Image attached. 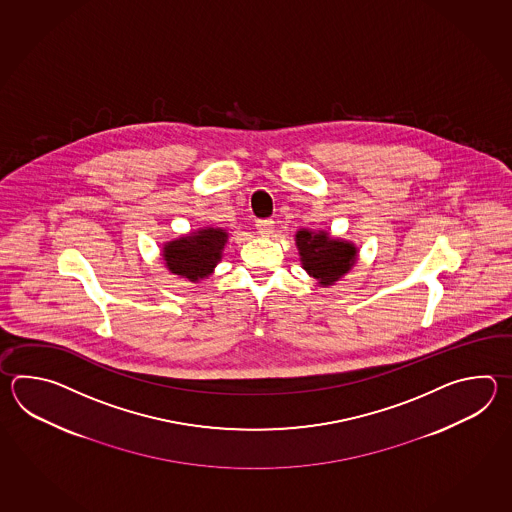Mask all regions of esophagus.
I'll use <instances>...</instances> for the list:
<instances>
[{
	"label": "esophagus",
	"mask_w": 512,
	"mask_h": 512,
	"mask_svg": "<svg viewBox=\"0 0 512 512\" xmlns=\"http://www.w3.org/2000/svg\"><path fill=\"white\" fill-rule=\"evenodd\" d=\"M256 229L260 232L261 236H271L274 232V221L272 219H258L256 221Z\"/></svg>",
	"instance_id": "esophagus-1"
}]
</instances>
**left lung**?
Masks as SVG:
<instances>
[{
  "label": "left lung",
  "instance_id": "8db88e82",
  "mask_svg": "<svg viewBox=\"0 0 512 512\" xmlns=\"http://www.w3.org/2000/svg\"><path fill=\"white\" fill-rule=\"evenodd\" d=\"M296 243L305 271L322 285H331L342 278L353 267L357 256V249L351 243L331 240L326 232L298 230Z\"/></svg>",
  "mask_w": 512,
  "mask_h": 512
}]
</instances>
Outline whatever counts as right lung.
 <instances>
[{
    "mask_svg": "<svg viewBox=\"0 0 512 512\" xmlns=\"http://www.w3.org/2000/svg\"><path fill=\"white\" fill-rule=\"evenodd\" d=\"M225 241L227 232L221 229L197 230L186 238L170 241L163 251L166 267L190 282L203 280L221 260Z\"/></svg>",
    "mask_w": 512,
    "mask_h": 512,
    "instance_id": "add662e5",
    "label": "right lung"
}]
</instances>
